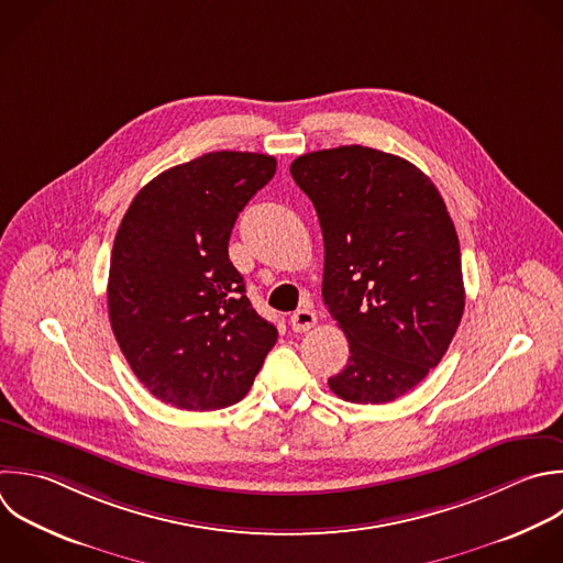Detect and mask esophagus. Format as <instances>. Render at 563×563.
<instances>
[{"mask_svg": "<svg viewBox=\"0 0 563 563\" xmlns=\"http://www.w3.org/2000/svg\"><path fill=\"white\" fill-rule=\"evenodd\" d=\"M314 323H317V314L308 308H301L290 317V325L295 332H308L310 328H314Z\"/></svg>", "mask_w": 563, "mask_h": 563, "instance_id": "esophagus-1", "label": "esophagus"}]
</instances>
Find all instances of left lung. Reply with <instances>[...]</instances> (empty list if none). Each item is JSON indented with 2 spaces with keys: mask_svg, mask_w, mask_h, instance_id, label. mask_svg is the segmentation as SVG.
<instances>
[{
  "mask_svg": "<svg viewBox=\"0 0 563 563\" xmlns=\"http://www.w3.org/2000/svg\"><path fill=\"white\" fill-rule=\"evenodd\" d=\"M323 233V303L350 343L330 389L378 405L444 356L464 312L460 242L433 183L409 161L343 145L290 165Z\"/></svg>",
  "mask_w": 563,
  "mask_h": 563,
  "instance_id": "8db88e82",
  "label": "left lung"
}]
</instances>
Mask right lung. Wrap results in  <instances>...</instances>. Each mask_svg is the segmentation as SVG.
Here are the masks:
<instances>
[{
	"label": "right lung",
	"mask_w": 563,
	"mask_h": 563,
	"mask_svg": "<svg viewBox=\"0 0 563 563\" xmlns=\"http://www.w3.org/2000/svg\"><path fill=\"white\" fill-rule=\"evenodd\" d=\"M275 169L266 154H205L147 183L119 227L112 332L136 378L172 407L211 411L242 400L277 341L229 260L240 211Z\"/></svg>",
	"instance_id": "add662e5"
}]
</instances>
